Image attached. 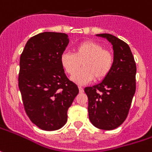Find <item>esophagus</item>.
Listing matches in <instances>:
<instances>
[{"instance_id":"obj_1","label":"esophagus","mask_w":152,"mask_h":152,"mask_svg":"<svg viewBox=\"0 0 152 152\" xmlns=\"http://www.w3.org/2000/svg\"><path fill=\"white\" fill-rule=\"evenodd\" d=\"M79 91H80V92H83V87L82 86H79Z\"/></svg>"}]
</instances>
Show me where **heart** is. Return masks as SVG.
Wrapping results in <instances>:
<instances>
[{
	"mask_svg": "<svg viewBox=\"0 0 152 152\" xmlns=\"http://www.w3.org/2000/svg\"><path fill=\"white\" fill-rule=\"evenodd\" d=\"M60 63L67 74L73 75L80 67L83 68L72 76L77 84H86L92 80L102 81L113 69L114 55L103 45L95 41H83L75 46L73 54L64 53Z\"/></svg>",
	"mask_w": 152,
	"mask_h": 152,
	"instance_id": "obj_1",
	"label": "heart"
}]
</instances>
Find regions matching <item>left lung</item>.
I'll use <instances>...</instances> for the list:
<instances>
[{"label":"left lung","instance_id":"obj_1","mask_svg":"<svg viewBox=\"0 0 152 152\" xmlns=\"http://www.w3.org/2000/svg\"><path fill=\"white\" fill-rule=\"evenodd\" d=\"M113 45L114 63L109 75L95 86L85 87L88 115L98 129L111 130L120 126L128 116L135 89L136 65L129 45L109 34H97Z\"/></svg>","mask_w":152,"mask_h":152}]
</instances>
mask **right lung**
I'll return each mask as SVG.
<instances>
[{
	"instance_id": "right-lung-1",
	"label": "right lung",
	"mask_w": 152,
	"mask_h": 152,
	"mask_svg": "<svg viewBox=\"0 0 152 152\" xmlns=\"http://www.w3.org/2000/svg\"><path fill=\"white\" fill-rule=\"evenodd\" d=\"M68 43L66 34L41 33L29 39L20 57L18 86L25 112L47 131L66 124L68 108L79 92L60 63Z\"/></svg>"
}]
</instances>
